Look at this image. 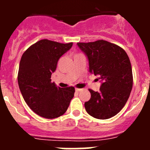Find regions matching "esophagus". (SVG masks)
<instances>
[{"label":"esophagus","instance_id":"esophagus-1","mask_svg":"<svg viewBox=\"0 0 150 150\" xmlns=\"http://www.w3.org/2000/svg\"><path fill=\"white\" fill-rule=\"evenodd\" d=\"M75 91H76L77 92H79V91H81V89H80V88H76V89H75Z\"/></svg>","mask_w":150,"mask_h":150}]
</instances>
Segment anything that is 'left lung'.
<instances>
[{"label":"left lung","instance_id":"obj_1","mask_svg":"<svg viewBox=\"0 0 150 150\" xmlns=\"http://www.w3.org/2000/svg\"><path fill=\"white\" fill-rule=\"evenodd\" d=\"M88 59L89 71L98 75L99 91L88 89L91 99L85 102L86 112L101 120L117 115L129 98L133 87L131 62L123 48L107 40L78 43Z\"/></svg>","mask_w":150,"mask_h":150}]
</instances>
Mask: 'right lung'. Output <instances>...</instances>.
<instances>
[{"mask_svg": "<svg viewBox=\"0 0 150 150\" xmlns=\"http://www.w3.org/2000/svg\"><path fill=\"white\" fill-rule=\"evenodd\" d=\"M72 46V43H60L43 39L22 54L18 84L25 102L40 117L53 119L62 115L73 98L75 88L57 87L51 80L59 58Z\"/></svg>", "mask_w": 150, "mask_h": 150, "instance_id": "right-lung-1", "label": "right lung"}]
</instances>
